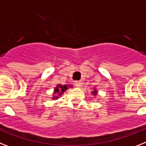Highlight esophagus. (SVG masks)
<instances>
[{
    "instance_id": "obj_1",
    "label": "esophagus",
    "mask_w": 146,
    "mask_h": 146,
    "mask_svg": "<svg viewBox=\"0 0 146 146\" xmlns=\"http://www.w3.org/2000/svg\"><path fill=\"white\" fill-rule=\"evenodd\" d=\"M74 84H75L76 86H78V87H80L83 84H82L81 81H75L74 82Z\"/></svg>"
}]
</instances>
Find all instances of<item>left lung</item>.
I'll list each match as a JSON object with an SVG mask.
<instances>
[{"mask_svg": "<svg viewBox=\"0 0 146 146\" xmlns=\"http://www.w3.org/2000/svg\"><path fill=\"white\" fill-rule=\"evenodd\" d=\"M94 93H95V94H96V91H95V92H94Z\"/></svg>", "mask_w": 146, "mask_h": 146, "instance_id": "obj_1", "label": "left lung"}]
</instances>
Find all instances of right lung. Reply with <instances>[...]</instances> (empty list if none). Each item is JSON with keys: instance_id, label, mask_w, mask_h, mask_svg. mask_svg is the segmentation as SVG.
Segmentation results:
<instances>
[{"instance_id": "add662e5", "label": "right lung", "mask_w": 146, "mask_h": 146, "mask_svg": "<svg viewBox=\"0 0 146 146\" xmlns=\"http://www.w3.org/2000/svg\"><path fill=\"white\" fill-rule=\"evenodd\" d=\"M67 89H68V86H66V85H63V86H62V85H58V86H57V87L55 88L54 92H55V93H56V92H58L59 94H60V95H61V94H62V92H65V91H66ZM57 98L58 97L56 96V97H54V98Z\"/></svg>"}]
</instances>
